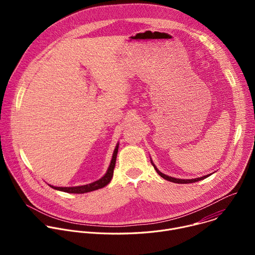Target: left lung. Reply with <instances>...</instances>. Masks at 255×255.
Segmentation results:
<instances>
[{"label": "left lung", "instance_id": "obj_1", "mask_svg": "<svg viewBox=\"0 0 255 255\" xmlns=\"http://www.w3.org/2000/svg\"><path fill=\"white\" fill-rule=\"evenodd\" d=\"M150 161H151V163H152V165H153V167H154V169L156 170V172L161 176V177H163L164 179H166V180H168V181H171V183H175V184H191V183H196V181H199V180H202V179H204V178H206V177H208V176H210L211 174H213V173H210V174H207V175H204V176H202V177H197V178H191V179H183V178H176V177H172V176H168V175H166V174H164V173H162L160 170H158V168L155 166V164L153 163V161H152V159L150 158Z\"/></svg>", "mask_w": 255, "mask_h": 255}]
</instances>
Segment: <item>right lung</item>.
<instances>
[{
	"instance_id": "right-lung-1",
	"label": "right lung",
	"mask_w": 255,
	"mask_h": 255,
	"mask_svg": "<svg viewBox=\"0 0 255 255\" xmlns=\"http://www.w3.org/2000/svg\"><path fill=\"white\" fill-rule=\"evenodd\" d=\"M118 148H119V142L117 143L116 147L114 149L110 165H109L106 173L100 179L94 181V183L84 185V186H78V187H54V186H51V185H49V187H51L54 190L64 192V193H69V194H85V193H90V192H93V191H96V190H99V189H102V188L106 187L108 184H110V181L113 177V172H114V168H115V164H116Z\"/></svg>"
}]
</instances>
